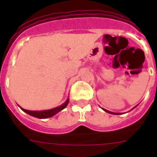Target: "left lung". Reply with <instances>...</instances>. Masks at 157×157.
Instances as JSON below:
<instances>
[{
	"mask_svg": "<svg viewBox=\"0 0 157 157\" xmlns=\"http://www.w3.org/2000/svg\"><path fill=\"white\" fill-rule=\"evenodd\" d=\"M104 110H105V112H109V113H111V114H115V115H119V114H121V113H119V114H118V113H114V112H109V111H107V110H105V109H104Z\"/></svg>",
	"mask_w": 157,
	"mask_h": 157,
	"instance_id": "8db88e82",
	"label": "left lung"
}]
</instances>
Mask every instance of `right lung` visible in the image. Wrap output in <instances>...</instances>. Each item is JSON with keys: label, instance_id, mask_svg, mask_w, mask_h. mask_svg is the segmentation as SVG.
I'll return each mask as SVG.
<instances>
[{"label": "right lung", "instance_id": "add662e5", "mask_svg": "<svg viewBox=\"0 0 157 157\" xmlns=\"http://www.w3.org/2000/svg\"><path fill=\"white\" fill-rule=\"evenodd\" d=\"M69 103V99H67L65 103H63V105H60L59 107L57 108H55V109H50V110H45V111H30V110H26V109H22V110L23 112H27V114H29L30 116H34V117L38 118V119H45V118H49L52 117V116L56 115L57 112H59V111L63 110V109H65L67 107V105H68Z\"/></svg>", "mask_w": 157, "mask_h": 157}]
</instances>
